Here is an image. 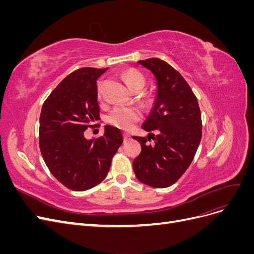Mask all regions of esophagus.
Here are the masks:
<instances>
[{
	"instance_id": "obj_1",
	"label": "esophagus",
	"mask_w": 254,
	"mask_h": 254,
	"mask_svg": "<svg viewBox=\"0 0 254 254\" xmlns=\"http://www.w3.org/2000/svg\"><path fill=\"white\" fill-rule=\"evenodd\" d=\"M130 139V135L128 133H124V140L125 141H128Z\"/></svg>"
}]
</instances>
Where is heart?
Masks as SVG:
<instances>
[{
	"instance_id": "obj_1",
	"label": "heart",
	"mask_w": 254,
	"mask_h": 254,
	"mask_svg": "<svg viewBox=\"0 0 254 254\" xmlns=\"http://www.w3.org/2000/svg\"><path fill=\"white\" fill-rule=\"evenodd\" d=\"M122 79L126 86L131 90H140L145 83L144 75L136 68H128L122 74ZM102 86L98 84L97 95L101 97ZM141 119V112L134 107H115L109 115V122L113 126H117L123 130L132 128L135 123Z\"/></svg>"
}]
</instances>
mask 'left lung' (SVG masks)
Listing matches in <instances>:
<instances>
[{"label":"left lung","mask_w":254,"mask_h":254,"mask_svg":"<svg viewBox=\"0 0 254 254\" xmlns=\"http://www.w3.org/2000/svg\"><path fill=\"white\" fill-rule=\"evenodd\" d=\"M139 64L155 75L158 91L142 126L148 135L133 136L142 147L132 162L133 172L149 187L167 188L179 180L195 157L202 134L201 113L189 83L171 64L159 58Z\"/></svg>","instance_id":"obj_1"}]
</instances>
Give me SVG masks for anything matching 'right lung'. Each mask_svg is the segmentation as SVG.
Returning <instances> with one entry per match:
<instances>
[{"instance_id": "right-lung-1", "label": "right lung", "mask_w": 254, "mask_h": 254, "mask_svg": "<svg viewBox=\"0 0 254 254\" xmlns=\"http://www.w3.org/2000/svg\"><path fill=\"white\" fill-rule=\"evenodd\" d=\"M108 67L72 72L45 99L40 114L39 147L52 175L67 189L87 190L110 170L123 143L121 130L106 125L104 135L87 140L83 132L99 119L97 78Z\"/></svg>"}]
</instances>
